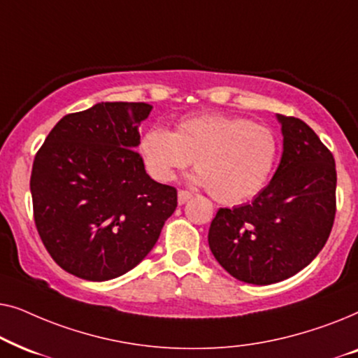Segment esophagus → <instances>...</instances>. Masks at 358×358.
I'll return each instance as SVG.
<instances>
[{
  "mask_svg": "<svg viewBox=\"0 0 358 358\" xmlns=\"http://www.w3.org/2000/svg\"><path fill=\"white\" fill-rule=\"evenodd\" d=\"M192 197H194V194L190 192V190H179V194H178V200L180 205L185 203L189 199H192Z\"/></svg>",
  "mask_w": 358,
  "mask_h": 358,
  "instance_id": "esophagus-1",
  "label": "esophagus"
}]
</instances>
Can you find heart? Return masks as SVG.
Masks as SVG:
<instances>
[{"instance_id": "1", "label": "heart", "mask_w": 358, "mask_h": 358, "mask_svg": "<svg viewBox=\"0 0 358 358\" xmlns=\"http://www.w3.org/2000/svg\"><path fill=\"white\" fill-rule=\"evenodd\" d=\"M138 151L151 178L168 182L195 158V182L222 203H241L261 192L280 155L268 127L244 117L205 114L179 122L173 131L151 127Z\"/></svg>"}]
</instances>
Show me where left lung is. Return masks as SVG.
I'll return each mask as SVG.
<instances>
[{
  "label": "left lung",
  "mask_w": 358,
  "mask_h": 358,
  "mask_svg": "<svg viewBox=\"0 0 358 358\" xmlns=\"http://www.w3.org/2000/svg\"><path fill=\"white\" fill-rule=\"evenodd\" d=\"M280 164L251 203L220 208L208 246L229 275L271 285L305 268L329 238L336 217L334 156L311 127L278 114Z\"/></svg>",
  "instance_id": "left-lung-1"
}]
</instances>
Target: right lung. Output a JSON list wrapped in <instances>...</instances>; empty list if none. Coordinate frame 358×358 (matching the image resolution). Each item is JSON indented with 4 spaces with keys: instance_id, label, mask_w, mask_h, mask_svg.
Masks as SVG:
<instances>
[{
    "instance_id": "right-lung-1",
    "label": "right lung",
    "mask_w": 358,
    "mask_h": 358,
    "mask_svg": "<svg viewBox=\"0 0 358 358\" xmlns=\"http://www.w3.org/2000/svg\"><path fill=\"white\" fill-rule=\"evenodd\" d=\"M145 102H99L68 114L34 158V222L63 271L92 282L138 266L178 207V190L146 174L135 148Z\"/></svg>"
}]
</instances>
